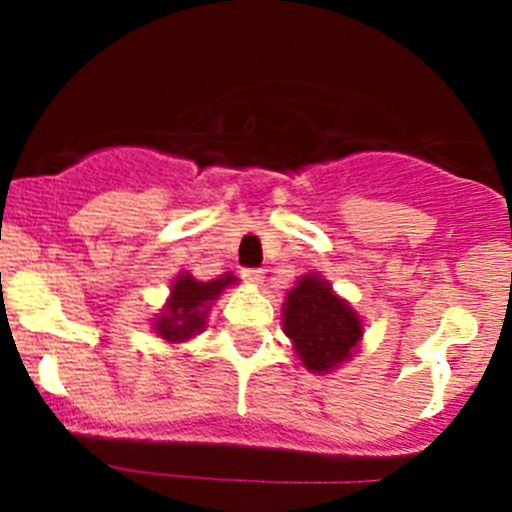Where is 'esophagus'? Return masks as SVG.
Listing matches in <instances>:
<instances>
[{"mask_svg": "<svg viewBox=\"0 0 512 512\" xmlns=\"http://www.w3.org/2000/svg\"><path fill=\"white\" fill-rule=\"evenodd\" d=\"M241 277L246 279V282H251V284H261V282H264V271H261V269H243Z\"/></svg>", "mask_w": 512, "mask_h": 512, "instance_id": "34e87169", "label": "esophagus"}]
</instances>
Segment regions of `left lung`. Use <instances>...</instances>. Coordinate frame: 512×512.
<instances>
[{
  "mask_svg": "<svg viewBox=\"0 0 512 512\" xmlns=\"http://www.w3.org/2000/svg\"><path fill=\"white\" fill-rule=\"evenodd\" d=\"M284 333L310 372H328L351 356L361 320L320 277H302L284 302Z\"/></svg>",
  "mask_w": 512,
  "mask_h": 512,
  "instance_id": "1",
  "label": "left lung"
}]
</instances>
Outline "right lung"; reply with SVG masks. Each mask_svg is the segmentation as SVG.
<instances>
[{
	"instance_id": "obj_1",
	"label": "right lung",
	"mask_w": 512,
	"mask_h": 512,
	"mask_svg": "<svg viewBox=\"0 0 512 512\" xmlns=\"http://www.w3.org/2000/svg\"><path fill=\"white\" fill-rule=\"evenodd\" d=\"M233 274L215 279V282H197L189 274H182L171 287V300L166 312L156 320V333L166 341H184L205 328V315L210 302L220 297L228 284H233Z\"/></svg>"
}]
</instances>
